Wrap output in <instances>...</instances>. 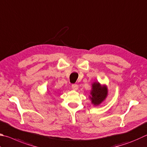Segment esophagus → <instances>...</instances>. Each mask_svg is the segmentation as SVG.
I'll list each match as a JSON object with an SVG mask.
<instances>
[{
	"instance_id": "esophagus-1",
	"label": "esophagus",
	"mask_w": 147,
	"mask_h": 147,
	"mask_svg": "<svg viewBox=\"0 0 147 147\" xmlns=\"http://www.w3.org/2000/svg\"><path fill=\"white\" fill-rule=\"evenodd\" d=\"M72 89H73L74 90H76L77 89H78V85H76V84H73V85H72Z\"/></svg>"
}]
</instances>
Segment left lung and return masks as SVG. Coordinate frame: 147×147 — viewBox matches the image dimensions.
<instances>
[{
	"instance_id": "1",
	"label": "left lung",
	"mask_w": 147,
	"mask_h": 147,
	"mask_svg": "<svg viewBox=\"0 0 147 147\" xmlns=\"http://www.w3.org/2000/svg\"><path fill=\"white\" fill-rule=\"evenodd\" d=\"M89 98L91 103L95 106L99 105L106 99L108 95V89L106 85H101L100 82H95L92 84V89Z\"/></svg>"
}]
</instances>
